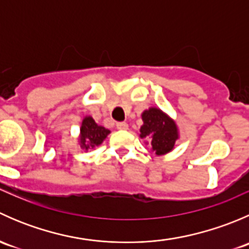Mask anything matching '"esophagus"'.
I'll use <instances>...</instances> for the list:
<instances>
[{"instance_id":"1","label":"esophagus","mask_w":249,"mask_h":249,"mask_svg":"<svg viewBox=\"0 0 249 249\" xmlns=\"http://www.w3.org/2000/svg\"><path fill=\"white\" fill-rule=\"evenodd\" d=\"M117 129L118 130H127V129H129V125H127L125 122L117 123Z\"/></svg>"}]
</instances>
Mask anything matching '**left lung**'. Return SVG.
I'll use <instances>...</instances> for the list:
<instances>
[{"label": "left lung", "instance_id": "1", "mask_svg": "<svg viewBox=\"0 0 249 249\" xmlns=\"http://www.w3.org/2000/svg\"><path fill=\"white\" fill-rule=\"evenodd\" d=\"M143 125L140 129L141 139H149L150 150L155 155H165L175 149L179 140V130L175 120L158 107H149L141 114Z\"/></svg>", "mask_w": 249, "mask_h": 249}]
</instances>
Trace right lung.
I'll list each match as a JSON object with an SVG mask.
<instances>
[{
    "label": "right lung",
    "mask_w": 249,
    "mask_h": 249,
    "mask_svg": "<svg viewBox=\"0 0 249 249\" xmlns=\"http://www.w3.org/2000/svg\"><path fill=\"white\" fill-rule=\"evenodd\" d=\"M110 134V131L106 127L97 125L91 115H87L83 118L82 125H80L79 136H78V144L82 149L88 152L89 149H94L102 144L106 137Z\"/></svg>",
    "instance_id": "right-lung-1"
}]
</instances>
